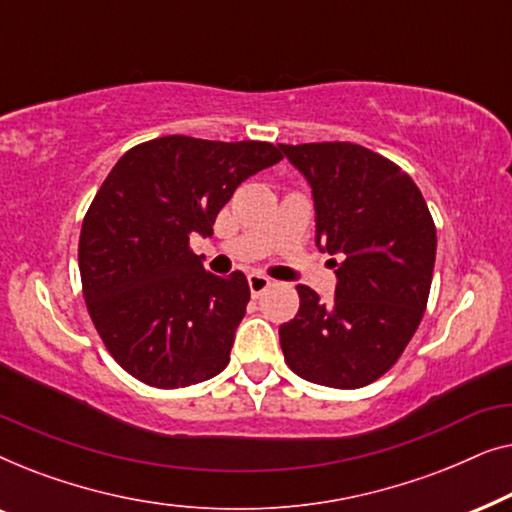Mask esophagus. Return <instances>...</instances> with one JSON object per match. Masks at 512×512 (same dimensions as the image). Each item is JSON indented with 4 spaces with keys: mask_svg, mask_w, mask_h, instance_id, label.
<instances>
[{
    "mask_svg": "<svg viewBox=\"0 0 512 512\" xmlns=\"http://www.w3.org/2000/svg\"><path fill=\"white\" fill-rule=\"evenodd\" d=\"M268 286H270V279H268V277H265V275H258V272H251V275H249V289H251V296L258 298L265 289H268Z\"/></svg>",
    "mask_w": 512,
    "mask_h": 512,
    "instance_id": "esophagus-1",
    "label": "esophagus"
}]
</instances>
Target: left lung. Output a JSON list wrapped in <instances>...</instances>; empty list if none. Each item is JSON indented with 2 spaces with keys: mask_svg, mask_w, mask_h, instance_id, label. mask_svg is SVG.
I'll return each instance as SVG.
<instances>
[{
  "mask_svg": "<svg viewBox=\"0 0 512 512\" xmlns=\"http://www.w3.org/2000/svg\"><path fill=\"white\" fill-rule=\"evenodd\" d=\"M312 188L317 247L331 258L333 303L300 284V307L279 326L293 373L333 389H359L398 361L429 300L436 226L408 174L349 142L279 144Z\"/></svg>",
  "mask_w": 512,
  "mask_h": 512,
  "instance_id": "obj_1",
  "label": "left lung"
}]
</instances>
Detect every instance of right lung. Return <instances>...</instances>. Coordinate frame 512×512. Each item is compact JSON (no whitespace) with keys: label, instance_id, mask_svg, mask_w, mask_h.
I'll return each mask as SVG.
<instances>
[{"label":"right lung","instance_id":"obj_1","mask_svg":"<svg viewBox=\"0 0 512 512\" xmlns=\"http://www.w3.org/2000/svg\"><path fill=\"white\" fill-rule=\"evenodd\" d=\"M282 160L268 142L158 137L123 153L83 219L79 270L90 319L139 382L179 389L219 375L247 312L240 270L212 275L188 237L212 235L251 174Z\"/></svg>","mask_w":512,"mask_h":512}]
</instances>
